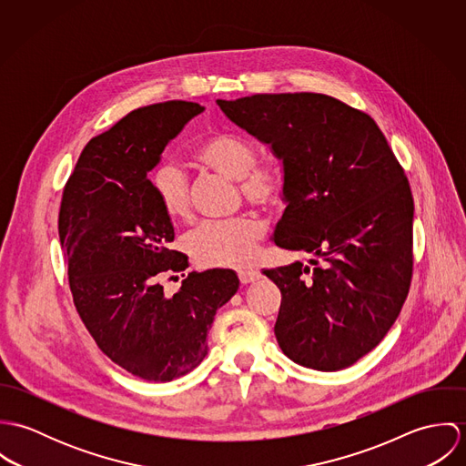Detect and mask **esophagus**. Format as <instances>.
Returning a JSON list of instances; mask_svg holds the SVG:
<instances>
[{"label": "esophagus", "instance_id": "1", "mask_svg": "<svg viewBox=\"0 0 466 466\" xmlns=\"http://www.w3.org/2000/svg\"><path fill=\"white\" fill-rule=\"evenodd\" d=\"M260 270H257V268H253V267H242V268H238V279L242 281V283H253V281H257V279H260Z\"/></svg>", "mask_w": 466, "mask_h": 466}]
</instances>
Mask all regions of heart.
<instances>
[{"instance_id": "1", "label": "heart", "mask_w": 466, "mask_h": 466, "mask_svg": "<svg viewBox=\"0 0 466 466\" xmlns=\"http://www.w3.org/2000/svg\"><path fill=\"white\" fill-rule=\"evenodd\" d=\"M194 157L202 167L238 181L240 194L258 208H274L283 199L285 177L281 167L270 161L257 165V150L244 137L235 134H211L196 147ZM150 183L156 199L168 218H188L192 209L190 190L179 168L170 165L159 167L152 174ZM264 233L266 226L258 218L240 215L200 224L187 238V246L200 266H240L251 258Z\"/></svg>"}]
</instances>
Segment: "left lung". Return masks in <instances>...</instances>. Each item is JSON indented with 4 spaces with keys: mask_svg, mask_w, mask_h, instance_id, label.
<instances>
[{
    "mask_svg": "<svg viewBox=\"0 0 466 466\" xmlns=\"http://www.w3.org/2000/svg\"><path fill=\"white\" fill-rule=\"evenodd\" d=\"M217 104L283 163L274 244L316 257L314 267L264 268L281 292L276 340L305 368L344 370L386 337L409 292L414 202L403 168L370 115L329 95Z\"/></svg>",
    "mask_w": 466,
    "mask_h": 466,
    "instance_id": "1",
    "label": "left lung"
}]
</instances>
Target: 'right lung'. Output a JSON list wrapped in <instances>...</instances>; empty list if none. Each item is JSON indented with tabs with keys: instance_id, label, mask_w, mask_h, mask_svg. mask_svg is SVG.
I'll use <instances>...</instances> for the list:
<instances>
[{
	"instance_id": "1",
	"label": "right lung",
	"mask_w": 466,
	"mask_h": 466,
	"mask_svg": "<svg viewBox=\"0 0 466 466\" xmlns=\"http://www.w3.org/2000/svg\"><path fill=\"white\" fill-rule=\"evenodd\" d=\"M202 111L172 100L129 113L84 147L63 192L59 238L76 312L98 348L143 380L198 368L217 310L240 285L231 268L181 274L174 296L161 285L188 257L170 249L174 226L147 174Z\"/></svg>"
}]
</instances>
